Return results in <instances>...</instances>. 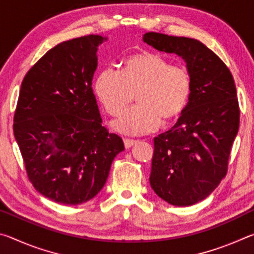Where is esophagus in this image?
Here are the masks:
<instances>
[{
	"label": "esophagus",
	"mask_w": 254,
	"mask_h": 254,
	"mask_svg": "<svg viewBox=\"0 0 254 254\" xmlns=\"http://www.w3.org/2000/svg\"><path fill=\"white\" fill-rule=\"evenodd\" d=\"M136 142H137L136 140H132V139H124V145H126V148H127V149L133 147V145H134Z\"/></svg>",
	"instance_id": "1"
}]
</instances>
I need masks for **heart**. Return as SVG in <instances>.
<instances>
[{
    "mask_svg": "<svg viewBox=\"0 0 254 254\" xmlns=\"http://www.w3.org/2000/svg\"><path fill=\"white\" fill-rule=\"evenodd\" d=\"M98 100L111 115H120L136 93L137 105L113 122L114 130L130 135L153 132L167 120L182 114L191 94L186 67L171 66L156 54H137L124 63L123 72L105 68L95 81Z\"/></svg>",
    "mask_w": 254,
    "mask_h": 254,
    "instance_id": "1",
    "label": "heart"
}]
</instances>
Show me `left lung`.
<instances>
[{
  "label": "left lung",
  "instance_id": "1",
  "mask_svg": "<svg viewBox=\"0 0 254 254\" xmlns=\"http://www.w3.org/2000/svg\"><path fill=\"white\" fill-rule=\"evenodd\" d=\"M143 41L177 55L191 77L190 97L177 123L154 137L150 185L167 203L194 205L212 194L226 175L240 127L233 76L198 40L147 32Z\"/></svg>",
  "mask_w": 254,
  "mask_h": 254
}]
</instances>
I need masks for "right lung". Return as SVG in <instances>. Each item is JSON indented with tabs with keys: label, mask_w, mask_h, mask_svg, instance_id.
I'll list each match as a JSON object with an SVG mask.
<instances>
[{
	"label": "right lung",
	"mask_w": 254,
	"mask_h": 254,
	"mask_svg": "<svg viewBox=\"0 0 254 254\" xmlns=\"http://www.w3.org/2000/svg\"><path fill=\"white\" fill-rule=\"evenodd\" d=\"M106 37L76 38L50 49L21 84L14 137L30 182L64 205L88 201L102 190L121 137L102 127L92 80Z\"/></svg>",
	"instance_id": "add662e5"
}]
</instances>
